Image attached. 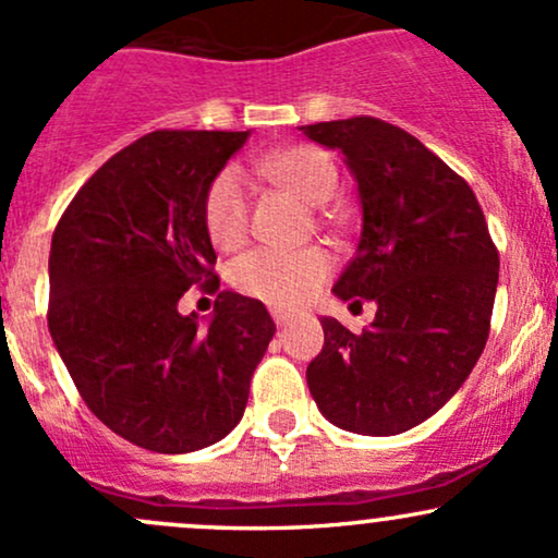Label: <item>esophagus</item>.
Wrapping results in <instances>:
<instances>
[{
	"label": "esophagus",
	"mask_w": 558,
	"mask_h": 558,
	"mask_svg": "<svg viewBox=\"0 0 558 558\" xmlns=\"http://www.w3.org/2000/svg\"><path fill=\"white\" fill-rule=\"evenodd\" d=\"M269 315H272L275 326H289V323L293 320L291 312H286V310H269Z\"/></svg>",
	"instance_id": "1"
}]
</instances>
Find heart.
I'll return each mask as SVG.
<instances>
[{"mask_svg":"<svg viewBox=\"0 0 558 558\" xmlns=\"http://www.w3.org/2000/svg\"><path fill=\"white\" fill-rule=\"evenodd\" d=\"M259 171L272 185L283 187L307 206H323L339 187V171L326 150L291 145L269 153ZM206 232L219 248L232 251L248 235V193L235 169H222L204 198ZM330 259L320 248L278 251L256 248L232 265L230 280L238 291L269 307H296L326 283Z\"/></svg>","mask_w":558,"mask_h":558,"instance_id":"1","label":"heart"}]
</instances>
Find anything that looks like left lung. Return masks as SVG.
<instances>
[{"instance_id":"8db88e82","label":"left lung","mask_w":558,"mask_h":558,"mask_svg":"<svg viewBox=\"0 0 558 558\" xmlns=\"http://www.w3.org/2000/svg\"><path fill=\"white\" fill-rule=\"evenodd\" d=\"M344 156L363 230L333 293L376 304L363 333L323 317L307 387L333 426L391 437L461 389L487 344L498 251L476 195L413 134L371 116L299 126Z\"/></svg>"}]
</instances>
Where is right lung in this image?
I'll return each instance as SVG.
<instances>
[{
    "label": "right lung",
    "instance_id": "right-lung-1",
    "mask_svg": "<svg viewBox=\"0 0 558 558\" xmlns=\"http://www.w3.org/2000/svg\"><path fill=\"white\" fill-rule=\"evenodd\" d=\"M251 132H150L108 158L60 217L50 248V336L110 432L153 452L228 437L275 336L256 299L222 291L182 315L217 262L204 225L211 180Z\"/></svg>",
    "mask_w": 558,
    "mask_h": 558
}]
</instances>
